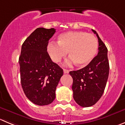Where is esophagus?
<instances>
[{
    "label": "esophagus",
    "mask_w": 125,
    "mask_h": 125,
    "mask_svg": "<svg viewBox=\"0 0 125 125\" xmlns=\"http://www.w3.org/2000/svg\"><path fill=\"white\" fill-rule=\"evenodd\" d=\"M63 71H64V73H68L69 72V71L67 69H64Z\"/></svg>",
    "instance_id": "34e87169"
}]
</instances>
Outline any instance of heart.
<instances>
[{
    "label": "heart",
    "instance_id": "b5f03b06",
    "mask_svg": "<svg viewBox=\"0 0 125 125\" xmlns=\"http://www.w3.org/2000/svg\"><path fill=\"white\" fill-rule=\"evenodd\" d=\"M58 44L51 42L47 52L53 62L58 63L67 55L71 58L66 62L71 65L75 62L78 66H85L93 60L97 53L98 41L92 34L83 31H71L58 36Z\"/></svg>",
    "mask_w": 125,
    "mask_h": 125
}]
</instances>
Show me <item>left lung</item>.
Segmentation results:
<instances>
[{"label": "left lung", "instance_id": "8db88e82", "mask_svg": "<svg viewBox=\"0 0 125 125\" xmlns=\"http://www.w3.org/2000/svg\"><path fill=\"white\" fill-rule=\"evenodd\" d=\"M98 53L90 63L78 71H71L73 78L72 91L75 101L83 107L92 106L99 100L106 86L109 73L107 48L97 33Z\"/></svg>", "mask_w": 125, "mask_h": 125}]
</instances>
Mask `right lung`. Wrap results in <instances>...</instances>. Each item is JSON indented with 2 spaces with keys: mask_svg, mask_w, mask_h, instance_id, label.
I'll list each match as a JSON object with an SVG mask.
<instances>
[{
  "mask_svg": "<svg viewBox=\"0 0 125 125\" xmlns=\"http://www.w3.org/2000/svg\"><path fill=\"white\" fill-rule=\"evenodd\" d=\"M56 32L54 28H39L26 39L19 58L20 77L26 97L38 105L51 104L63 70L51 59L48 41Z\"/></svg>",
  "mask_w": 125,
  "mask_h": 125,
  "instance_id": "right-lung-1",
  "label": "right lung"
}]
</instances>
